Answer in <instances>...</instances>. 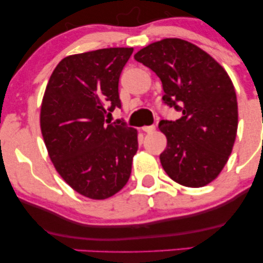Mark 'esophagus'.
<instances>
[{
    "mask_svg": "<svg viewBox=\"0 0 263 263\" xmlns=\"http://www.w3.org/2000/svg\"><path fill=\"white\" fill-rule=\"evenodd\" d=\"M155 126H143V127H142V131L146 132V134H152V132H155Z\"/></svg>",
    "mask_w": 263,
    "mask_h": 263,
    "instance_id": "obj_1",
    "label": "esophagus"
}]
</instances>
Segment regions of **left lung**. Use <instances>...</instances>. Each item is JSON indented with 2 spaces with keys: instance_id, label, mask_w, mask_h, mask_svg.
Here are the masks:
<instances>
[{
  "instance_id": "8db88e82",
  "label": "left lung",
  "mask_w": 263,
  "mask_h": 263,
  "mask_svg": "<svg viewBox=\"0 0 263 263\" xmlns=\"http://www.w3.org/2000/svg\"><path fill=\"white\" fill-rule=\"evenodd\" d=\"M162 81L163 101L182 112L162 120L167 147L159 156L174 182L200 188L225 167L236 138L237 99L225 69L203 49L179 38L151 43L135 54Z\"/></svg>"
}]
</instances>
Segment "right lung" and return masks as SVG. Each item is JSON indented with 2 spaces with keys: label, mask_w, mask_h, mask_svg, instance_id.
Returning a JSON list of instances; mask_svg holds the SVG:
<instances>
[{
  "label": "right lung",
  "mask_w": 263,
  "mask_h": 263,
  "mask_svg": "<svg viewBox=\"0 0 263 263\" xmlns=\"http://www.w3.org/2000/svg\"><path fill=\"white\" fill-rule=\"evenodd\" d=\"M132 52L105 48L66 57L42 101L41 129L50 161L75 192L95 200L126 185L138 149L137 129L105 122L121 107L119 79Z\"/></svg>",
  "instance_id": "add662e5"
}]
</instances>
